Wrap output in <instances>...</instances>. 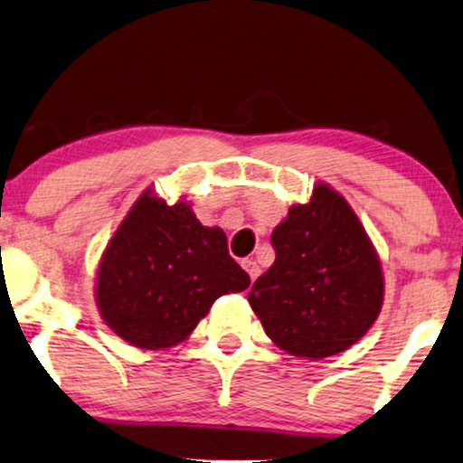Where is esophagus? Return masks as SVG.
Masks as SVG:
<instances>
[{
    "label": "esophagus",
    "instance_id": "esophagus-1",
    "mask_svg": "<svg viewBox=\"0 0 463 463\" xmlns=\"http://www.w3.org/2000/svg\"><path fill=\"white\" fill-rule=\"evenodd\" d=\"M241 267H243L245 270H248V275H250L251 281H256V277L260 275V267H258L256 260H243Z\"/></svg>",
    "mask_w": 463,
    "mask_h": 463
}]
</instances>
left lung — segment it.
<instances>
[{"mask_svg":"<svg viewBox=\"0 0 463 463\" xmlns=\"http://www.w3.org/2000/svg\"><path fill=\"white\" fill-rule=\"evenodd\" d=\"M270 243L275 262L248 300L277 347L319 360L371 330L383 307V269L343 194L316 184L311 201L289 207Z\"/></svg>","mask_w":463,"mask_h":463,"instance_id":"8db88e82","label":"left lung"}]
</instances>
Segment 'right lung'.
I'll use <instances>...</instances> for the list:
<instances>
[{"instance_id":"1","label":"right lung","mask_w":463,"mask_h":463,"mask_svg":"<svg viewBox=\"0 0 463 463\" xmlns=\"http://www.w3.org/2000/svg\"><path fill=\"white\" fill-rule=\"evenodd\" d=\"M248 286L222 228L203 226L186 201L169 205L147 188L103 251L95 300L122 341L167 349L193 335L220 296Z\"/></svg>"}]
</instances>
